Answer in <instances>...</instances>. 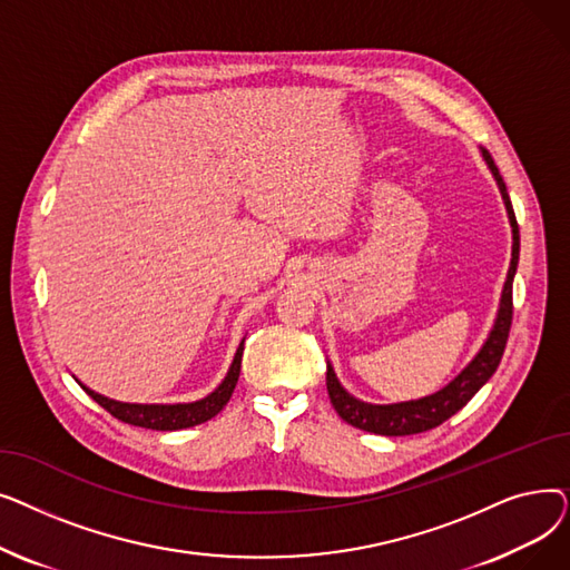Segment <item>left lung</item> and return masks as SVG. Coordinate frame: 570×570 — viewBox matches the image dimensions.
Instances as JSON below:
<instances>
[{"mask_svg":"<svg viewBox=\"0 0 570 570\" xmlns=\"http://www.w3.org/2000/svg\"><path fill=\"white\" fill-rule=\"evenodd\" d=\"M483 161L488 164L494 183L499 187V194L503 198L508 222H511L513 228V252H511V267H508V275L503 282L501 291V301L497 309V318L488 340L483 342L481 351H478L469 365L453 379L448 381L441 391L417 397V400H406V402H395V404H372L353 397L346 387L340 383L331 361H327V372H325V383H327V395H331V402L335 411L340 413L342 421L348 425L365 430L372 434L381 436H406V434H421L428 432L436 425H441L448 417L455 415L481 387L490 381V376L497 372L501 355L508 342V331H511V321H513V279L518 273V261H520V228L515 222L513 213V203L511 196L505 191L503 177L499 175V168L488 153L485 147H481Z\"/></svg>","mask_w":570,"mask_h":570,"instance_id":"1","label":"left lung"}]
</instances>
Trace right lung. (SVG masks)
Segmentation results:
<instances>
[{
	"mask_svg": "<svg viewBox=\"0 0 570 570\" xmlns=\"http://www.w3.org/2000/svg\"><path fill=\"white\" fill-rule=\"evenodd\" d=\"M243 351H245V337L239 342L233 363L224 376V381L215 387L213 393L205 395L203 400L196 402H185V404H129V402H117L110 397H104L95 391H89L87 385H82L78 379V383L82 385V391L92 397L97 404H101L110 415H115L117 421L136 425V428H145V430H159V432H173V430H185V428H194L200 425L209 417H215L226 402L230 400L235 383L239 376V365H243Z\"/></svg>",
	"mask_w": 570,
	"mask_h": 570,
	"instance_id": "add662e5",
	"label": "right lung"
}]
</instances>
